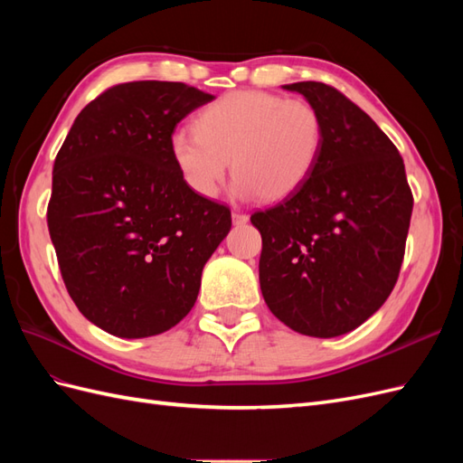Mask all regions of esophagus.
Returning a JSON list of instances; mask_svg holds the SVG:
<instances>
[{
	"instance_id": "obj_1",
	"label": "esophagus",
	"mask_w": 463,
	"mask_h": 463,
	"mask_svg": "<svg viewBox=\"0 0 463 463\" xmlns=\"http://www.w3.org/2000/svg\"><path fill=\"white\" fill-rule=\"evenodd\" d=\"M232 220H233L235 226H241V223H247V222H249V216H247L245 213H233V214H232Z\"/></svg>"
}]
</instances>
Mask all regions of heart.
<instances>
[{"label": "heart", "mask_w": 463, "mask_h": 463, "mask_svg": "<svg viewBox=\"0 0 463 463\" xmlns=\"http://www.w3.org/2000/svg\"><path fill=\"white\" fill-rule=\"evenodd\" d=\"M325 145V121L307 100L262 90L220 96L170 137L174 164L199 197H214L232 162L233 194L279 201L311 177Z\"/></svg>", "instance_id": "heart-1"}]
</instances>
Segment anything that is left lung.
<instances>
[{
	"label": "left lung",
	"instance_id": "left-lung-1",
	"mask_svg": "<svg viewBox=\"0 0 463 463\" xmlns=\"http://www.w3.org/2000/svg\"><path fill=\"white\" fill-rule=\"evenodd\" d=\"M284 89L320 111L325 145L296 193L250 216L262 235L260 289L286 326L334 338L363 325L394 289L413 194L398 148L359 106L325 82Z\"/></svg>",
	"mask_w": 463,
	"mask_h": 463
}]
</instances>
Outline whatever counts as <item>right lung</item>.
Returning <instances> with one entry per match:
<instances>
[{
  "label": "right lung",
  "instance_id": "add662e5",
  "mask_svg": "<svg viewBox=\"0 0 463 463\" xmlns=\"http://www.w3.org/2000/svg\"><path fill=\"white\" fill-rule=\"evenodd\" d=\"M185 82L133 80L80 109L53 162L48 230L77 309L119 338L175 326L232 228L226 204L181 177L170 137L213 100Z\"/></svg>",
  "mask_w": 463,
  "mask_h": 463
}]
</instances>
